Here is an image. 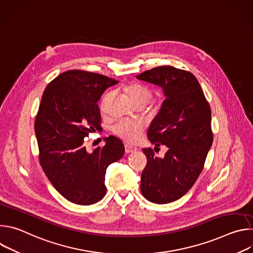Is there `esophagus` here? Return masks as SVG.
Masks as SVG:
<instances>
[{
  "label": "esophagus",
  "mask_w": 253,
  "mask_h": 253,
  "mask_svg": "<svg viewBox=\"0 0 253 253\" xmlns=\"http://www.w3.org/2000/svg\"><path fill=\"white\" fill-rule=\"evenodd\" d=\"M136 151V148L134 147H131V146H128V145H125V153L129 154V153H133Z\"/></svg>",
  "instance_id": "esophagus-1"
}]
</instances>
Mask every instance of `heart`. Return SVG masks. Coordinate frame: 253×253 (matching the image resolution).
<instances>
[{"mask_svg":"<svg viewBox=\"0 0 253 253\" xmlns=\"http://www.w3.org/2000/svg\"><path fill=\"white\" fill-rule=\"evenodd\" d=\"M126 92L128 93V95L135 104L146 105L150 102L153 96L152 91L148 87L141 84L129 85L128 87H126ZM111 92H108L102 99L100 105L102 110L105 109L107 101L111 97ZM144 128H145V125H144V123L141 120L127 118L116 122L112 127V131L123 141L132 144L140 139L144 131Z\"/></svg>","mask_w":253,"mask_h":253,"instance_id":"heart-1","label":"heart"}]
</instances>
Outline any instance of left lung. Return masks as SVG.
<instances>
[{"mask_svg":"<svg viewBox=\"0 0 253 253\" xmlns=\"http://www.w3.org/2000/svg\"><path fill=\"white\" fill-rule=\"evenodd\" d=\"M136 78L163 90L165 100L149 126L148 139L155 148H168L164 157L143 149L147 165L141 174L140 189L153 203H170L188 192L203 169L213 141L211 110L190 72L161 66Z\"/></svg>","mask_w":253,"mask_h":253,"instance_id":"1","label":"left lung"}]
</instances>
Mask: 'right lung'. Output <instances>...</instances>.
I'll return each mask as SVG.
<instances>
[{
	"mask_svg": "<svg viewBox=\"0 0 253 253\" xmlns=\"http://www.w3.org/2000/svg\"><path fill=\"white\" fill-rule=\"evenodd\" d=\"M118 82L86 71L71 70L45 89L35 121L40 163L56 190L70 202L91 205L106 194L105 174L124 155L123 142L105 138V145L91 152L85 137L100 130L97 105L104 91Z\"/></svg>",
	"mask_w": 253,
	"mask_h": 253,
	"instance_id": "obj_1",
	"label": "right lung"
}]
</instances>
